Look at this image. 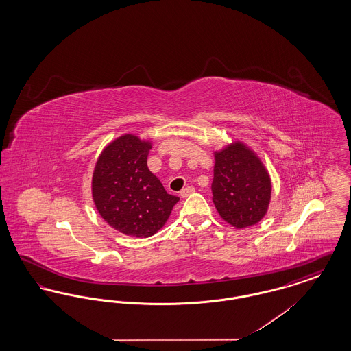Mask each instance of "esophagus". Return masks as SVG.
Masks as SVG:
<instances>
[{"instance_id": "obj_1", "label": "esophagus", "mask_w": 351, "mask_h": 351, "mask_svg": "<svg viewBox=\"0 0 351 351\" xmlns=\"http://www.w3.org/2000/svg\"><path fill=\"white\" fill-rule=\"evenodd\" d=\"M195 192V188L193 186H186V188H184L182 189V192H180V196L185 199V197H188L189 195H192Z\"/></svg>"}]
</instances>
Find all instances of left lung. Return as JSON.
Returning <instances> with one entry per match:
<instances>
[{
	"mask_svg": "<svg viewBox=\"0 0 351 351\" xmlns=\"http://www.w3.org/2000/svg\"><path fill=\"white\" fill-rule=\"evenodd\" d=\"M213 202L221 218L235 229L258 223L266 216L272 185L258 154L242 141L213 151Z\"/></svg>",
	"mask_w": 351,
	"mask_h": 351,
	"instance_id": "8db88e82",
	"label": "left lung"
}]
</instances>
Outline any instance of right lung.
<instances>
[{
    "instance_id": "obj_1",
    "label": "right lung",
    "mask_w": 351,
    "mask_h": 351,
    "mask_svg": "<svg viewBox=\"0 0 351 351\" xmlns=\"http://www.w3.org/2000/svg\"><path fill=\"white\" fill-rule=\"evenodd\" d=\"M151 147L150 139L123 134L101 151L92 175V199L99 215L129 237L158 233L180 200L168 195L147 167Z\"/></svg>"
}]
</instances>
